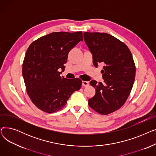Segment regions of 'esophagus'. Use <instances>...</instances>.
<instances>
[{
    "mask_svg": "<svg viewBox=\"0 0 156 156\" xmlns=\"http://www.w3.org/2000/svg\"><path fill=\"white\" fill-rule=\"evenodd\" d=\"M89 85V82L87 81H82V86L83 87H88Z\"/></svg>",
    "mask_w": 156,
    "mask_h": 156,
    "instance_id": "obj_1",
    "label": "esophagus"
}]
</instances>
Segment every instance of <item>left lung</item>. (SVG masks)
I'll return each mask as SVG.
<instances>
[{
  "label": "left lung",
  "mask_w": 156,
  "mask_h": 156,
  "mask_svg": "<svg viewBox=\"0 0 156 156\" xmlns=\"http://www.w3.org/2000/svg\"><path fill=\"white\" fill-rule=\"evenodd\" d=\"M84 40L93 56L95 67L104 64V83L92 80L95 94L88 105L97 112L109 114L126 101L134 83L136 68L133 56L123 42L105 33L84 32Z\"/></svg>",
  "instance_id": "8db88e82"
}]
</instances>
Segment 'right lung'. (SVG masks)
<instances>
[{
  "mask_svg": "<svg viewBox=\"0 0 156 156\" xmlns=\"http://www.w3.org/2000/svg\"><path fill=\"white\" fill-rule=\"evenodd\" d=\"M80 41L82 32H53L38 38L28 48L22 74L27 92L37 107L52 113L63 108L71 95L81 88L79 78L61 77L68 53Z\"/></svg>",
  "mask_w": 156,
  "mask_h": 156,
  "instance_id": "right-lung-1",
  "label": "right lung"
}]
</instances>
